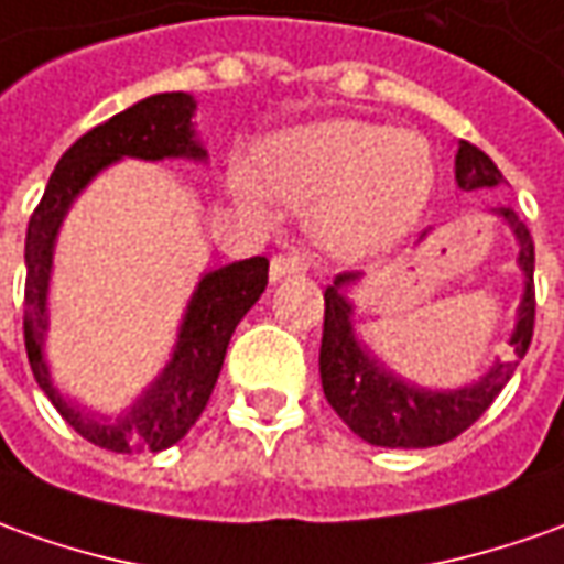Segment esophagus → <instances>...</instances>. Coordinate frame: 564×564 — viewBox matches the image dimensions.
Returning <instances> with one entry per match:
<instances>
[{"label":"esophagus","mask_w":564,"mask_h":564,"mask_svg":"<svg viewBox=\"0 0 564 564\" xmlns=\"http://www.w3.org/2000/svg\"><path fill=\"white\" fill-rule=\"evenodd\" d=\"M308 271V262L305 256L299 252H278L271 259V281H283V278H293V274H305Z\"/></svg>","instance_id":"esophagus-1"}]
</instances>
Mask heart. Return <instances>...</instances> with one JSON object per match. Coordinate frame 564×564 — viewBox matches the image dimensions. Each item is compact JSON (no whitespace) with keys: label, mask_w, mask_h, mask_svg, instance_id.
Segmentation results:
<instances>
[{"label":"heart","mask_w":564,"mask_h":564,"mask_svg":"<svg viewBox=\"0 0 564 564\" xmlns=\"http://www.w3.org/2000/svg\"><path fill=\"white\" fill-rule=\"evenodd\" d=\"M256 178L290 206H317V234L343 256L386 250L411 228L432 187L423 138L361 120H330L271 138ZM252 197L256 187L240 182Z\"/></svg>","instance_id":"1"}]
</instances>
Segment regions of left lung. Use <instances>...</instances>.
I'll return each mask as SVG.
<instances>
[{
    "mask_svg": "<svg viewBox=\"0 0 564 564\" xmlns=\"http://www.w3.org/2000/svg\"><path fill=\"white\" fill-rule=\"evenodd\" d=\"M503 182V172L497 170L488 153L463 141L457 151V185L463 191L494 187ZM497 216L509 221V228L519 237V265L524 271V299L519 305V324L509 339L512 361H497L491 373L469 389L457 392H426L413 389L408 382L394 379L392 373L379 370L367 358L351 333V305L343 296L348 283L358 281L355 271L339 274L333 286L324 290V336H321V386L355 435L377 447H435V444L457 438L459 432L473 426L481 413L494 404V398L503 392L509 377L524 358L534 336V240L531 231L512 206H497Z\"/></svg>",
    "mask_w": 564,
    "mask_h": 564,
    "instance_id": "1",
    "label": "left lung"
}]
</instances>
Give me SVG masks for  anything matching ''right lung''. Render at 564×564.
<instances>
[{"label": "right lung", "instance_id": "add662e5", "mask_svg": "<svg viewBox=\"0 0 564 564\" xmlns=\"http://www.w3.org/2000/svg\"><path fill=\"white\" fill-rule=\"evenodd\" d=\"M194 98L185 91H163L138 101L129 110L110 117L101 126L76 138L45 185L40 206L26 225V283H24V346L33 377L48 394L57 413L70 423L86 442L107 447L113 454L132 451H163L182 442L187 429L206 411L209 394L225 364L234 327L256 305L268 286V259L252 256L206 274L187 305V317L178 333V348L172 355L163 377L153 382L148 394L120 420H95L67 404L48 379L42 358L45 336V290L52 271V243L57 225L73 197L89 185L107 163L120 156L163 160V156H194L203 160L206 151L194 138Z\"/></svg>", "mask_w": 564, "mask_h": 564}]
</instances>
